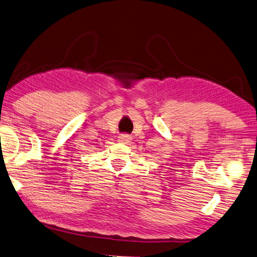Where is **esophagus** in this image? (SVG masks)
<instances>
[{
	"instance_id": "34e87169",
	"label": "esophagus",
	"mask_w": 257,
	"mask_h": 257,
	"mask_svg": "<svg viewBox=\"0 0 257 257\" xmlns=\"http://www.w3.org/2000/svg\"><path fill=\"white\" fill-rule=\"evenodd\" d=\"M118 140L120 141V142H123V144H128L130 141L132 140V138H131V136H130V134H120V136L118 137Z\"/></svg>"
}]
</instances>
